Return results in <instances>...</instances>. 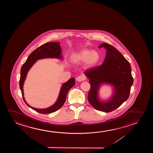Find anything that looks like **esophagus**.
<instances>
[{"mask_svg": "<svg viewBox=\"0 0 153 153\" xmlns=\"http://www.w3.org/2000/svg\"><path fill=\"white\" fill-rule=\"evenodd\" d=\"M76 79L77 80L78 82H82V81H84L86 79V77H85L84 75H80Z\"/></svg>", "mask_w": 153, "mask_h": 153, "instance_id": "obj_1", "label": "esophagus"}]
</instances>
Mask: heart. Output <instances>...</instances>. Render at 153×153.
<instances>
[{"label": "heart", "instance_id": "b5f03b06", "mask_svg": "<svg viewBox=\"0 0 153 153\" xmlns=\"http://www.w3.org/2000/svg\"><path fill=\"white\" fill-rule=\"evenodd\" d=\"M100 56L96 51H91L89 49H84L73 55L72 60L75 63L85 62L87 67L94 66L100 61Z\"/></svg>", "mask_w": 153, "mask_h": 153}]
</instances>
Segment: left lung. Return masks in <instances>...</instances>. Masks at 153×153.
I'll list each match as a JSON object with an SVG mask.
<instances>
[{
    "instance_id": "1",
    "label": "left lung",
    "mask_w": 153,
    "mask_h": 153,
    "mask_svg": "<svg viewBox=\"0 0 153 153\" xmlns=\"http://www.w3.org/2000/svg\"><path fill=\"white\" fill-rule=\"evenodd\" d=\"M101 48L107 50L102 64L87 69L84 74L89 79L90 84L89 102L96 110L110 112L128 98L133 78L130 63L121 53L105 43L101 44L99 48ZM102 83L111 84L115 87L112 98L105 102H100L97 98L98 88Z\"/></svg>"
}]
</instances>
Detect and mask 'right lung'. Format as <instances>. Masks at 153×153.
Here are the masks:
<instances>
[{
    "instance_id": "obj_1",
    "label": "right lung",
    "mask_w": 153,
    "mask_h": 153,
    "mask_svg": "<svg viewBox=\"0 0 153 153\" xmlns=\"http://www.w3.org/2000/svg\"><path fill=\"white\" fill-rule=\"evenodd\" d=\"M61 48L59 42H48L42 45L39 48L36 49L30 54L27 57V61L23 64L20 71V78L19 80V86L23 97V101L28 107L39 113L42 114H48L52 113L58 110L63 106L65 103L67 94L68 91L75 84V80L74 78H71L66 82L63 84L61 87L59 98L54 105L46 109H36L32 107L27 104L25 101L23 94V86L24 82L27 76V72L31 67L36 63V61L40 59L45 58H56L62 59L61 55Z\"/></svg>"
}]
</instances>
